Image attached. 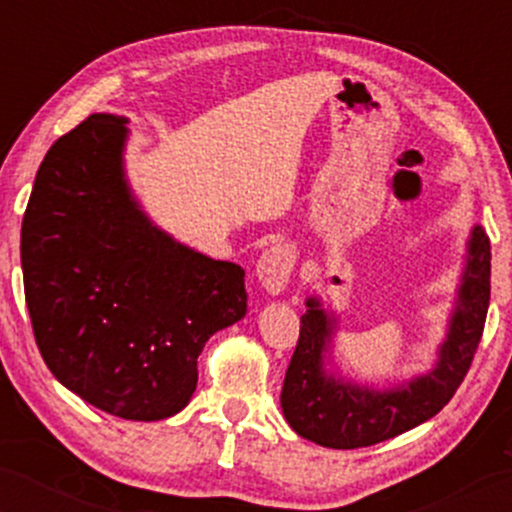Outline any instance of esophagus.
Instances as JSON below:
<instances>
[{
	"instance_id": "obj_1",
	"label": "esophagus",
	"mask_w": 512,
	"mask_h": 512,
	"mask_svg": "<svg viewBox=\"0 0 512 512\" xmlns=\"http://www.w3.org/2000/svg\"><path fill=\"white\" fill-rule=\"evenodd\" d=\"M293 267H296V250L291 245H272L257 260V279L264 291L279 296L289 286Z\"/></svg>"
}]
</instances>
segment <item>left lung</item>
Wrapping results in <instances>:
<instances>
[{"mask_svg":"<svg viewBox=\"0 0 512 512\" xmlns=\"http://www.w3.org/2000/svg\"><path fill=\"white\" fill-rule=\"evenodd\" d=\"M491 298V243L481 226L467 240V260L457 286L448 332L431 370L390 387L361 385L327 370L332 363L337 315L310 296L301 317V337L293 351L281 409L298 436L322 448L354 450L383 443L424 424L450 402L472 366L484 332Z\"/></svg>","mask_w":512,"mask_h":512,"instance_id":"8db88e82","label":"left lung"}]
</instances>
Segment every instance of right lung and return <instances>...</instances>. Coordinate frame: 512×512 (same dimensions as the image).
Here are the masks:
<instances>
[{
	"label": "right lung",
	"mask_w": 512,
	"mask_h": 512,
	"mask_svg": "<svg viewBox=\"0 0 512 512\" xmlns=\"http://www.w3.org/2000/svg\"><path fill=\"white\" fill-rule=\"evenodd\" d=\"M127 117L91 115L50 146L21 226L40 354L96 409L161 421L187 407L211 334L248 313L240 264L156 226L125 173Z\"/></svg>",
	"instance_id": "right-lung-1"
}]
</instances>
